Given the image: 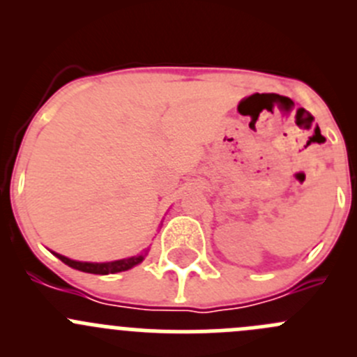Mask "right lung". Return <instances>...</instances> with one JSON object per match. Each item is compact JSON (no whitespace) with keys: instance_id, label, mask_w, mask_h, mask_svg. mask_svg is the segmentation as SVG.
I'll return each instance as SVG.
<instances>
[{"instance_id":"obj_1","label":"right lung","mask_w":357,"mask_h":357,"mask_svg":"<svg viewBox=\"0 0 357 357\" xmlns=\"http://www.w3.org/2000/svg\"><path fill=\"white\" fill-rule=\"evenodd\" d=\"M63 264L70 266L72 269H77L82 273H93V275H114V273L128 271V269L135 268L139 262H143V259L149 254V248L143 250L142 254L132 255V257L119 259V261H110V262H82V261H74V259H68L66 255H60L56 252H53Z\"/></svg>"}]
</instances>
